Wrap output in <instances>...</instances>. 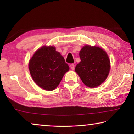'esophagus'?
<instances>
[{"label": "esophagus", "mask_w": 134, "mask_h": 134, "mask_svg": "<svg viewBox=\"0 0 134 134\" xmlns=\"http://www.w3.org/2000/svg\"><path fill=\"white\" fill-rule=\"evenodd\" d=\"M70 68H71V70H74V68H75V66H74V64H70Z\"/></svg>", "instance_id": "esophagus-1"}]
</instances>
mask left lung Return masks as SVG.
Wrapping results in <instances>:
<instances>
[{
	"label": "left lung",
	"instance_id": "obj_1",
	"mask_svg": "<svg viewBox=\"0 0 134 134\" xmlns=\"http://www.w3.org/2000/svg\"><path fill=\"white\" fill-rule=\"evenodd\" d=\"M79 55L81 62L75 71L83 83L93 88L104 82L110 70V61L106 52L99 47L85 45Z\"/></svg>",
	"mask_w": 134,
	"mask_h": 134
}]
</instances>
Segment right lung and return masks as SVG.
Masks as SVG:
<instances>
[{
  "mask_svg": "<svg viewBox=\"0 0 134 134\" xmlns=\"http://www.w3.org/2000/svg\"><path fill=\"white\" fill-rule=\"evenodd\" d=\"M29 69L34 81L45 90L57 87L69 66L53 46H44L35 52L29 61Z\"/></svg>",
  "mask_w": 134,
  "mask_h": 134,
  "instance_id": "right-lung-1",
  "label": "right lung"
}]
</instances>
